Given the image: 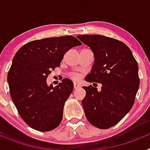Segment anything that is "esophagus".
<instances>
[{"label":"esophagus","mask_w":150,"mask_h":150,"mask_svg":"<svg viewBox=\"0 0 150 150\" xmlns=\"http://www.w3.org/2000/svg\"><path fill=\"white\" fill-rule=\"evenodd\" d=\"M74 89H77L78 88H79V85L76 83H74Z\"/></svg>","instance_id":"1"}]
</instances>
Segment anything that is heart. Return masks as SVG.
Here are the masks:
<instances>
[{
    "mask_svg": "<svg viewBox=\"0 0 150 150\" xmlns=\"http://www.w3.org/2000/svg\"><path fill=\"white\" fill-rule=\"evenodd\" d=\"M71 77H72V79H74V81H79L80 78H81V76L79 74H73L71 75Z\"/></svg>",
    "mask_w": 150,
    "mask_h": 150,
    "instance_id": "1",
    "label": "heart"
}]
</instances>
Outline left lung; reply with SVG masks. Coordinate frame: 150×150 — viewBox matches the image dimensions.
<instances>
[{
	"label": "left lung",
	"mask_w": 150,
	"mask_h": 150,
	"mask_svg": "<svg viewBox=\"0 0 150 150\" xmlns=\"http://www.w3.org/2000/svg\"><path fill=\"white\" fill-rule=\"evenodd\" d=\"M89 46L95 62L86 77L89 83H101V90L83 86L85 114L92 125L100 129L114 126L133 107L138 91V64L132 51L122 41L98 34L78 35Z\"/></svg>",
	"instance_id": "8db88e82"
}]
</instances>
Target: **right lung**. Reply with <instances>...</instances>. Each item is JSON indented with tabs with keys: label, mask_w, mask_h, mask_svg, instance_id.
Returning a JSON list of instances; mask_svg holds the SVG:
<instances>
[{
	"label": "right lung",
	"mask_w": 150,
	"mask_h": 150,
	"mask_svg": "<svg viewBox=\"0 0 150 150\" xmlns=\"http://www.w3.org/2000/svg\"><path fill=\"white\" fill-rule=\"evenodd\" d=\"M81 42L73 36L30 41L14 55L7 74L10 96L18 114L30 128L49 132L59 126L64 103L74 89L71 79L49 86L46 79L60 66L64 54Z\"/></svg>",
	"instance_id": "add662e5"
}]
</instances>
